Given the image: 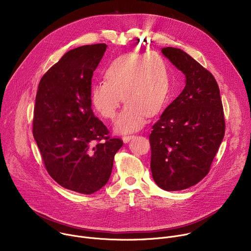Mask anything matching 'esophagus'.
Returning <instances> with one entry per match:
<instances>
[{
    "label": "esophagus",
    "instance_id": "1",
    "mask_svg": "<svg viewBox=\"0 0 251 251\" xmlns=\"http://www.w3.org/2000/svg\"><path fill=\"white\" fill-rule=\"evenodd\" d=\"M133 137H134V135H124V136L122 137V139H123V142H124V143H127V142H129Z\"/></svg>",
    "mask_w": 251,
    "mask_h": 251
}]
</instances>
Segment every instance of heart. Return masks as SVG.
Listing matches in <instances>:
<instances>
[{"instance_id":"1","label":"heart","mask_w":251,"mask_h":251,"mask_svg":"<svg viewBox=\"0 0 251 251\" xmlns=\"http://www.w3.org/2000/svg\"><path fill=\"white\" fill-rule=\"evenodd\" d=\"M103 77L104 81L91 87V103L103 118L113 120L122 98L126 104L116 123L122 133L139 129L146 115L158 114L171 92L168 66L162 56L153 53L120 55L106 66Z\"/></svg>"}]
</instances>
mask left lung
<instances>
[{
	"mask_svg": "<svg viewBox=\"0 0 251 251\" xmlns=\"http://www.w3.org/2000/svg\"><path fill=\"white\" fill-rule=\"evenodd\" d=\"M163 54L186 76V86L152 126L151 171L163 190L198 184L208 174L222 144L226 122L218 82L209 71L180 49Z\"/></svg>",
	"mask_w": 251,
	"mask_h": 251,
	"instance_id": "1",
	"label": "left lung"
}]
</instances>
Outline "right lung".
Wrapping results in <instances>:
<instances>
[{"label":"right lung","mask_w":251,"mask_h":251,"mask_svg":"<svg viewBox=\"0 0 251 251\" xmlns=\"http://www.w3.org/2000/svg\"><path fill=\"white\" fill-rule=\"evenodd\" d=\"M106 48L67 51L42 77L33 109L32 134L48 173L61 187L86 195L108 182L123 145L91 108V78Z\"/></svg>","instance_id":"add662e5"}]
</instances>
